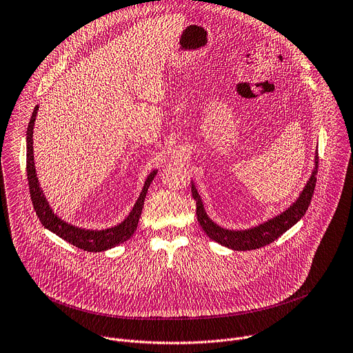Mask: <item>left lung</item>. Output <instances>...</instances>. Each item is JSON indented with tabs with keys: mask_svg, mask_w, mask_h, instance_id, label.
I'll return each instance as SVG.
<instances>
[{
	"mask_svg": "<svg viewBox=\"0 0 353 353\" xmlns=\"http://www.w3.org/2000/svg\"><path fill=\"white\" fill-rule=\"evenodd\" d=\"M318 163H319V155L315 157V169L314 173L307 183L305 188L300 194V198L282 214L276 216L272 220H268L267 223L254 227L252 230L245 231H231L224 230L214 224L206 214L201 196L195 188V185H191L192 198L196 201V217L202 227V230L206 232V235L213 239L214 242H219L220 245L232 249V250H254L263 246H267L272 243L275 239H278L281 235H283L289 228H292L300 219L305 214L308 210V206L311 205L314 190L316 185V173H318Z\"/></svg>",
	"mask_w": 353,
	"mask_h": 353,
	"instance_id": "1",
	"label": "left lung"
}]
</instances>
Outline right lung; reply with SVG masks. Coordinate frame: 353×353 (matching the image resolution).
Returning <instances> with one entry per match:
<instances>
[{
    "mask_svg": "<svg viewBox=\"0 0 353 353\" xmlns=\"http://www.w3.org/2000/svg\"><path fill=\"white\" fill-rule=\"evenodd\" d=\"M37 110L38 105H35L32 115L30 118L28 126H27V180H28V190H30V196H31V202L34 206V210L41 221V224L48 228L49 231H52L53 234H56L57 236H60L61 239L67 241L68 243H71L72 246L82 249L85 252H104L108 250L111 248H115L117 245L128 241L136 231L137 224H139V219L143 210V205H144V199H145V194L147 190L151 184V181L154 180L157 170H154L152 173L148 174L143 191L137 199V202L134 203L132 212L129 213V216L117 227L112 228H107V230H101V231H92V230H85V228H78L75 225H71L63 220H60L49 208V203L39 187L37 174H35V166H34V155H32V129H34V122H35V115H37Z\"/></svg>",
    "mask_w": 353,
    "mask_h": 353,
    "instance_id": "obj_1",
    "label": "right lung"
}]
</instances>
